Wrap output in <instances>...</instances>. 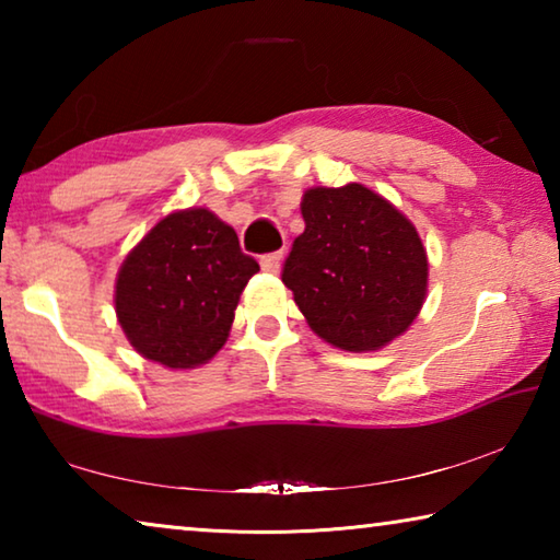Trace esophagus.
Segmentation results:
<instances>
[{
  "mask_svg": "<svg viewBox=\"0 0 560 560\" xmlns=\"http://www.w3.org/2000/svg\"><path fill=\"white\" fill-rule=\"evenodd\" d=\"M281 252H273V254H264L261 257V269L264 271H271V273H277L279 269H281Z\"/></svg>",
  "mask_w": 560,
  "mask_h": 560,
  "instance_id": "obj_1",
  "label": "esophagus"
}]
</instances>
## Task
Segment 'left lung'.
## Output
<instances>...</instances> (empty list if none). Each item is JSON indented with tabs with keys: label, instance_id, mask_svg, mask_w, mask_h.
Masks as SVG:
<instances>
[{
	"label": "left lung",
	"instance_id": "1",
	"mask_svg": "<svg viewBox=\"0 0 560 560\" xmlns=\"http://www.w3.org/2000/svg\"><path fill=\"white\" fill-rule=\"evenodd\" d=\"M306 230L281 279L318 338L350 353L402 336L428 296L430 264L415 224L360 183L311 187L301 197Z\"/></svg>",
	"mask_w": 560,
	"mask_h": 560
}]
</instances>
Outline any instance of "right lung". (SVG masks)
I'll use <instances>...</instances> for the list:
<instances>
[{
  "label": "right lung",
  "instance_id": "right-lung-1",
  "mask_svg": "<svg viewBox=\"0 0 560 560\" xmlns=\"http://www.w3.org/2000/svg\"><path fill=\"white\" fill-rule=\"evenodd\" d=\"M259 264L240 249L230 224L207 207L163 217L116 277V316L140 355L189 371L217 355L236 303Z\"/></svg>",
  "mask_w": 560,
  "mask_h": 560
}]
</instances>
